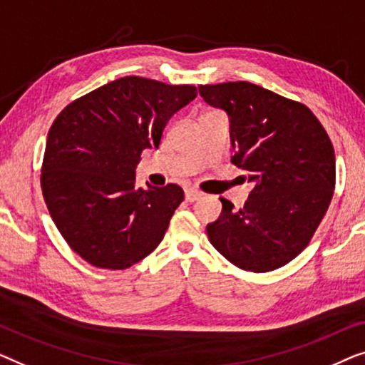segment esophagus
Here are the masks:
<instances>
[{
    "label": "esophagus",
    "instance_id": "34e87169",
    "mask_svg": "<svg viewBox=\"0 0 365 365\" xmlns=\"http://www.w3.org/2000/svg\"><path fill=\"white\" fill-rule=\"evenodd\" d=\"M200 197H202V192H198V190L195 188L185 190V200H187V202H197Z\"/></svg>",
    "mask_w": 365,
    "mask_h": 365
}]
</instances>
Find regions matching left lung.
I'll list each match as a JSON object with an SVG mask.
<instances>
[{
  "label": "left lung",
  "instance_id": "1",
  "mask_svg": "<svg viewBox=\"0 0 365 365\" xmlns=\"http://www.w3.org/2000/svg\"><path fill=\"white\" fill-rule=\"evenodd\" d=\"M200 96L227 112L235 155L255 183L240 210L227 198L207 225L215 248L238 268L266 273L306 248L329 208L336 185L331 138L304 104L246 81L200 86Z\"/></svg>",
  "mask_w": 365,
  "mask_h": 365
}]
</instances>
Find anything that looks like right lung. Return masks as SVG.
Listing matches in <instances>:
<instances>
[{"label": "right lung", "mask_w": 365, "mask_h": 365, "mask_svg": "<svg viewBox=\"0 0 365 365\" xmlns=\"http://www.w3.org/2000/svg\"><path fill=\"white\" fill-rule=\"evenodd\" d=\"M195 86L127 76L71 102L51 125L41 188L59 233L97 268L125 269L160 245L183 190L138 188L145 148H158Z\"/></svg>", "instance_id": "1"}]
</instances>
